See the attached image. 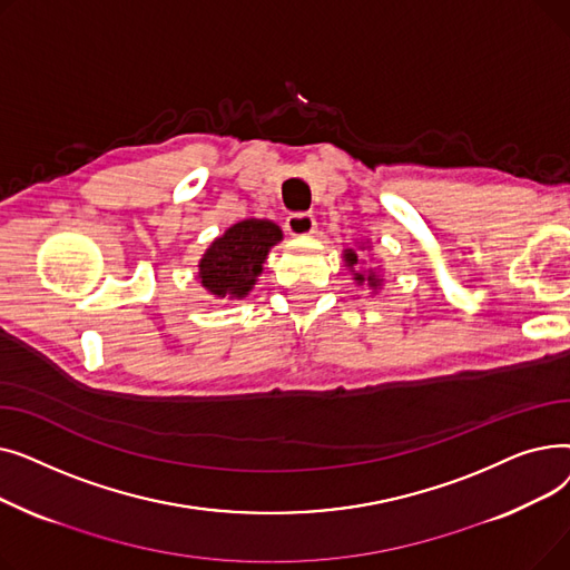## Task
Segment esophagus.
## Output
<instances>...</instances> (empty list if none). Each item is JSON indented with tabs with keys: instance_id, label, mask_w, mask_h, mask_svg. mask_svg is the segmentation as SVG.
Wrapping results in <instances>:
<instances>
[{
	"instance_id": "1",
	"label": "esophagus",
	"mask_w": 570,
	"mask_h": 570,
	"mask_svg": "<svg viewBox=\"0 0 570 570\" xmlns=\"http://www.w3.org/2000/svg\"><path fill=\"white\" fill-rule=\"evenodd\" d=\"M314 228H316V219H314V215H309V213H295V215H288V217H286V230H288L291 235H297V237L312 235Z\"/></svg>"
}]
</instances>
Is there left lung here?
Returning <instances> with one entry per match:
<instances>
[{"label":"left lung","instance_id":"8db88e82","mask_svg":"<svg viewBox=\"0 0 570 570\" xmlns=\"http://www.w3.org/2000/svg\"><path fill=\"white\" fill-rule=\"evenodd\" d=\"M344 258H346V263H348V265H351V267H353V265H355V263H357V254H355V252H351V249H348V252H346V254H344ZM355 279H357V282H361V284H363V282H365V277H363V275H361V273H355ZM367 282H370V284H372V286H376V284H379V279H376V275H372V273H370V277H367Z\"/></svg>","mask_w":570,"mask_h":570}]
</instances>
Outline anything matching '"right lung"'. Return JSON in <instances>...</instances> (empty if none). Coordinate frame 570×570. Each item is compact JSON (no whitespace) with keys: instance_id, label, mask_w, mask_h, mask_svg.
Masks as SVG:
<instances>
[{"instance_id":"add662e5","label":"right lung","mask_w":570,"mask_h":570,"mask_svg":"<svg viewBox=\"0 0 570 570\" xmlns=\"http://www.w3.org/2000/svg\"><path fill=\"white\" fill-rule=\"evenodd\" d=\"M282 239V230L273 222L245 219L217 237L200 261V284L217 297H245L269 247Z\"/></svg>"}]
</instances>
